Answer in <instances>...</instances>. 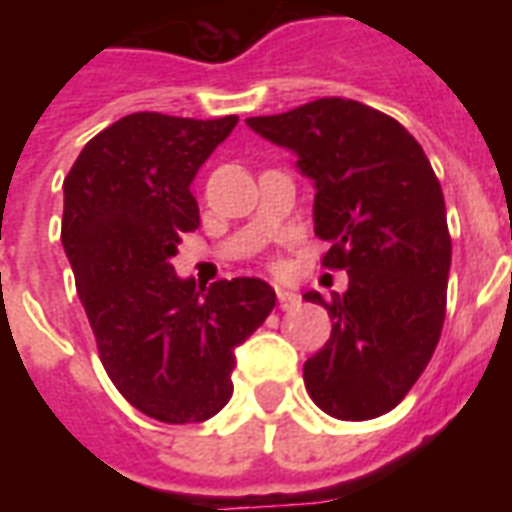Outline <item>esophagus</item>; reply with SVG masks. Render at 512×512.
<instances>
[{
    "label": "esophagus",
    "mask_w": 512,
    "mask_h": 512,
    "mask_svg": "<svg viewBox=\"0 0 512 512\" xmlns=\"http://www.w3.org/2000/svg\"><path fill=\"white\" fill-rule=\"evenodd\" d=\"M299 293H293V290H282L277 288V304H279V310H293L296 304H299Z\"/></svg>",
    "instance_id": "1"
}]
</instances>
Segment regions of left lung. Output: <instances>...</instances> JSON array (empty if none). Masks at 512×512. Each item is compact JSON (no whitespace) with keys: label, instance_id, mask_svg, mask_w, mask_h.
<instances>
[{"label":"left lung","instance_id":"8db88e82","mask_svg":"<svg viewBox=\"0 0 512 512\" xmlns=\"http://www.w3.org/2000/svg\"><path fill=\"white\" fill-rule=\"evenodd\" d=\"M246 123L299 156L315 180V235L329 244L321 266L348 271L343 296L304 293L332 318L304 386L332 417H381L417 384L444 326L452 238L439 178L395 117L351 98Z\"/></svg>","mask_w":512,"mask_h":512}]
</instances>
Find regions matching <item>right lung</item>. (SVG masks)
I'll list each match as a JSON object with an SVG mask.
<instances>
[{
	"instance_id": "1",
	"label": "right lung",
	"mask_w": 512,
	"mask_h": 512,
	"mask_svg": "<svg viewBox=\"0 0 512 512\" xmlns=\"http://www.w3.org/2000/svg\"><path fill=\"white\" fill-rule=\"evenodd\" d=\"M235 123L136 112L95 134L62 183V246L101 365L131 406L167 425L222 411L235 348L277 301L263 279L202 290L169 263L200 224L191 180Z\"/></svg>"
}]
</instances>
